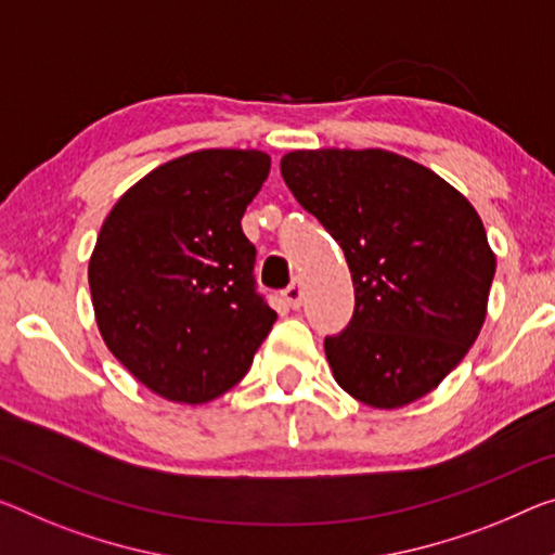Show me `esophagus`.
I'll return each mask as SVG.
<instances>
[{"label": "esophagus", "instance_id": "34e87169", "mask_svg": "<svg viewBox=\"0 0 555 555\" xmlns=\"http://www.w3.org/2000/svg\"><path fill=\"white\" fill-rule=\"evenodd\" d=\"M283 297H285V302L293 307V310H297V307L302 305V287H300V283H297V280H293V283H289L283 289Z\"/></svg>", "mask_w": 555, "mask_h": 555}]
</instances>
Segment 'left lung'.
<instances>
[{"label":"left lung","instance_id":"1","mask_svg":"<svg viewBox=\"0 0 555 555\" xmlns=\"http://www.w3.org/2000/svg\"><path fill=\"white\" fill-rule=\"evenodd\" d=\"M280 173L352 272V320L325 337L337 385L377 409L429 395L486 318L496 258L479 212L434 170L382 149L293 151Z\"/></svg>","mask_w":555,"mask_h":555}]
</instances>
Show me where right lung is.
Instances as JSON below:
<instances>
[{"label":"right lung","instance_id":"add662e5","mask_svg":"<svg viewBox=\"0 0 555 555\" xmlns=\"http://www.w3.org/2000/svg\"><path fill=\"white\" fill-rule=\"evenodd\" d=\"M262 151L206 149L153 168L104 220L89 260L111 354L170 402L206 404L245 377L278 314L255 285L241 218Z\"/></svg>","mask_w":555,"mask_h":555}]
</instances>
